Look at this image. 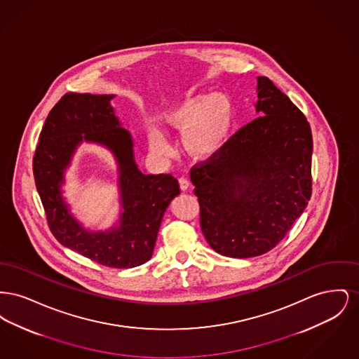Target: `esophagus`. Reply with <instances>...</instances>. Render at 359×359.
Segmentation results:
<instances>
[{
    "mask_svg": "<svg viewBox=\"0 0 359 359\" xmlns=\"http://www.w3.org/2000/svg\"><path fill=\"white\" fill-rule=\"evenodd\" d=\"M179 184H180V188L183 191H186L189 187V180H188L186 176H182V177H179Z\"/></svg>",
    "mask_w": 359,
    "mask_h": 359,
    "instance_id": "1",
    "label": "esophagus"
}]
</instances>
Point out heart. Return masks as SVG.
Segmentation results:
<instances>
[{
    "label": "heart",
    "instance_id": "b5f03b06",
    "mask_svg": "<svg viewBox=\"0 0 359 359\" xmlns=\"http://www.w3.org/2000/svg\"><path fill=\"white\" fill-rule=\"evenodd\" d=\"M167 123L184 130L183 142L188 152L196 157L217 154L226 142L233 122V109L223 94H211L188 100L165 117ZM148 144L157 154H165L171 147L158 130L148 135Z\"/></svg>",
    "mask_w": 359,
    "mask_h": 359
}]
</instances>
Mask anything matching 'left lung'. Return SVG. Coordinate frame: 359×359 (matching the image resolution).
Listing matches in <instances>:
<instances>
[{
  "instance_id": "8db88e82",
  "label": "left lung",
  "mask_w": 359,
  "mask_h": 359,
  "mask_svg": "<svg viewBox=\"0 0 359 359\" xmlns=\"http://www.w3.org/2000/svg\"><path fill=\"white\" fill-rule=\"evenodd\" d=\"M257 81L261 117L189 171L205 241L217 253L233 258L272 250L312 194L307 118L269 78Z\"/></svg>"
}]
</instances>
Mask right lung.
<instances>
[{"instance_id": "1", "label": "right lung", "mask_w": 359, "mask_h": 359, "mask_svg": "<svg viewBox=\"0 0 359 359\" xmlns=\"http://www.w3.org/2000/svg\"><path fill=\"white\" fill-rule=\"evenodd\" d=\"M111 98L66 93L41 129L34 154V176L55 238L101 265L128 269L152 257L164 211L180 188L171 173L144 175L137 168L132 137L120 128L109 103ZM82 139L107 146L121 164L124 212L121 227L109 233L86 232L69 215L61 199L62 172Z\"/></svg>"}]
</instances>
